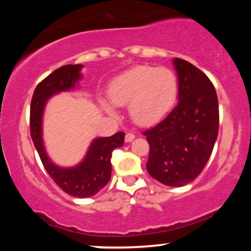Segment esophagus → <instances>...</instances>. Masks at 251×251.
I'll return each mask as SVG.
<instances>
[{"mask_svg": "<svg viewBox=\"0 0 251 251\" xmlns=\"http://www.w3.org/2000/svg\"><path fill=\"white\" fill-rule=\"evenodd\" d=\"M135 138V135L133 133H126L125 135V142L126 143H131L132 140H133Z\"/></svg>", "mask_w": 251, "mask_h": 251, "instance_id": "1", "label": "esophagus"}]
</instances>
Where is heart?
<instances>
[{
	"mask_svg": "<svg viewBox=\"0 0 251 251\" xmlns=\"http://www.w3.org/2000/svg\"><path fill=\"white\" fill-rule=\"evenodd\" d=\"M111 102L103 101L107 113L117 114L116 106L128 103L132 120L139 126L155 125L174 107L178 97V79L165 67L142 65L126 71L108 88Z\"/></svg>",
	"mask_w": 251,
	"mask_h": 251,
	"instance_id": "heart-1",
	"label": "heart"
}]
</instances>
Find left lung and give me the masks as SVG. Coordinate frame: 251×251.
I'll use <instances>...</instances> for the list:
<instances>
[{"label": "left lung", "mask_w": 251, "mask_h": 251, "mask_svg": "<svg viewBox=\"0 0 251 251\" xmlns=\"http://www.w3.org/2000/svg\"><path fill=\"white\" fill-rule=\"evenodd\" d=\"M178 76V103L162 123L144 132L150 144L149 174L168 186L191 183L208 163L218 135L216 89L203 72L172 60Z\"/></svg>", "instance_id": "obj_1"}]
</instances>
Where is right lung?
I'll list each match as a JSON object with an SVG mask.
<instances>
[{"instance_id":"obj_1","label":"right lung","mask_w":251,"mask_h":251,"mask_svg":"<svg viewBox=\"0 0 251 251\" xmlns=\"http://www.w3.org/2000/svg\"><path fill=\"white\" fill-rule=\"evenodd\" d=\"M82 65H66L42 80L34 91L30 103V135L46 171L66 194L77 198L92 197L101 190L111 178V157L114 149L122 148L124 132L111 137L96 138L83 159L71 168H62L50 159L43 144L42 120L46 105L51 97L77 87L82 79Z\"/></svg>"}]
</instances>
